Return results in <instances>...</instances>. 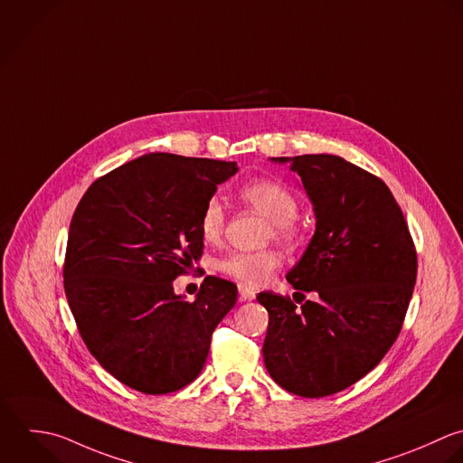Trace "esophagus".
Masks as SVG:
<instances>
[{
    "mask_svg": "<svg viewBox=\"0 0 463 463\" xmlns=\"http://www.w3.org/2000/svg\"><path fill=\"white\" fill-rule=\"evenodd\" d=\"M238 292H240V301H252L256 298V290L249 288L247 285H238Z\"/></svg>",
    "mask_w": 463,
    "mask_h": 463,
    "instance_id": "34e87169",
    "label": "esophagus"
}]
</instances>
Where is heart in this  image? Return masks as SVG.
<instances>
[{
	"instance_id": "heart-1",
	"label": "heart",
	"mask_w": 463,
	"mask_h": 463,
	"mask_svg": "<svg viewBox=\"0 0 463 463\" xmlns=\"http://www.w3.org/2000/svg\"><path fill=\"white\" fill-rule=\"evenodd\" d=\"M240 198L269 218L267 236L281 243H294L299 236L298 213L299 200L290 187L274 180H252L240 189ZM225 227V209L218 198H209L200 214V234L205 243H216ZM281 258L276 250L265 249L258 252H229L216 260L214 267L220 274L240 281L247 287H260L270 279Z\"/></svg>"
}]
</instances>
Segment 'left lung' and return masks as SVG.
<instances>
[{"label": "left lung", "instance_id": "obj_1", "mask_svg": "<svg viewBox=\"0 0 463 463\" xmlns=\"http://www.w3.org/2000/svg\"><path fill=\"white\" fill-rule=\"evenodd\" d=\"M272 160L301 176L316 232L287 274L294 301L258 294L269 312L263 361L283 390L328 397L370 373L397 341L417 281V250L379 176L335 155ZM301 289L317 299L305 300Z\"/></svg>", "mask_w": 463, "mask_h": 463}]
</instances>
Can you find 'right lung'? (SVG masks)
<instances>
[{
	"label": "right lung",
	"mask_w": 463,
	"mask_h": 463,
	"mask_svg": "<svg viewBox=\"0 0 463 463\" xmlns=\"http://www.w3.org/2000/svg\"><path fill=\"white\" fill-rule=\"evenodd\" d=\"M236 171V162L149 153L97 178L71 216L62 278L77 330L99 364L140 393L191 384L236 305V285L214 276L194 301L173 290L202 258L203 205Z\"/></svg>",
	"instance_id": "add662e5"
}]
</instances>
